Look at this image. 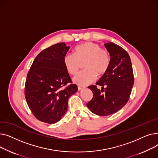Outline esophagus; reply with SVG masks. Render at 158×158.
Segmentation results:
<instances>
[{
	"label": "esophagus",
	"mask_w": 158,
	"mask_h": 158,
	"mask_svg": "<svg viewBox=\"0 0 158 158\" xmlns=\"http://www.w3.org/2000/svg\"><path fill=\"white\" fill-rule=\"evenodd\" d=\"M82 88H83V87H82V86H78V90H79V91L81 90Z\"/></svg>",
	"instance_id": "esophagus-1"
}]
</instances>
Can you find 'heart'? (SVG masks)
<instances>
[{"instance_id":"1","label":"heart","mask_w":158,"mask_h":158,"mask_svg":"<svg viewBox=\"0 0 158 158\" xmlns=\"http://www.w3.org/2000/svg\"><path fill=\"white\" fill-rule=\"evenodd\" d=\"M85 70L80 72L73 79V82L80 86H86L93 82L97 74L102 76L109 69L111 56L107 50L102 48L98 44L85 42L73 49V54H66L63 57L64 67L70 75L77 73L81 63Z\"/></svg>"}]
</instances>
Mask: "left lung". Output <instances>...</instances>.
Wrapping results in <instances>:
<instances>
[{"instance_id":"left-lung-1","label":"left lung","mask_w":158,"mask_h":158,"mask_svg":"<svg viewBox=\"0 0 158 158\" xmlns=\"http://www.w3.org/2000/svg\"><path fill=\"white\" fill-rule=\"evenodd\" d=\"M110 52L111 63L107 72L95 85L88 86L94 96L86 105L89 110L97 115H110L117 113L127 102L132 86L134 75L131 58L121 47L113 42L104 44Z\"/></svg>"}]
</instances>
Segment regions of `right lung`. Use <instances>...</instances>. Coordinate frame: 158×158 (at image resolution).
<instances>
[{
  "mask_svg": "<svg viewBox=\"0 0 158 158\" xmlns=\"http://www.w3.org/2000/svg\"><path fill=\"white\" fill-rule=\"evenodd\" d=\"M70 48L59 43L44 49L35 58L27 76L25 97L35 117L45 123L60 121L68 109L69 97L77 92V86L70 85L63 57Z\"/></svg>",
  "mask_w": 158,
  "mask_h": 158,
  "instance_id": "obj_1",
  "label": "right lung"
}]
</instances>
